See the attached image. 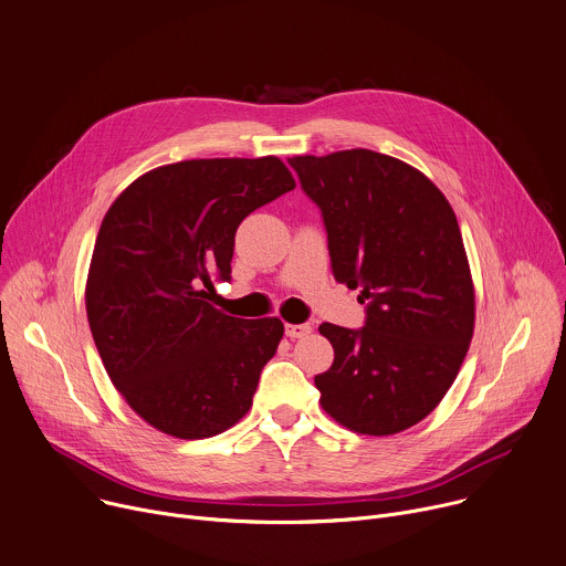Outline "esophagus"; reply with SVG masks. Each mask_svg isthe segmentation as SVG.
Segmentation results:
<instances>
[{"label":"esophagus","instance_id":"esophagus-1","mask_svg":"<svg viewBox=\"0 0 566 566\" xmlns=\"http://www.w3.org/2000/svg\"><path fill=\"white\" fill-rule=\"evenodd\" d=\"M284 332L289 338H304L312 334V325H286Z\"/></svg>","mask_w":566,"mask_h":566}]
</instances>
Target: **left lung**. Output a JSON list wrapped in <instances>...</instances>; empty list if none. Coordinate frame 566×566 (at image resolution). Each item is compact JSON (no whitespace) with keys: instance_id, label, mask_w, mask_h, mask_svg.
Wrapping results in <instances>:
<instances>
[{"instance_id":"1","label":"left lung","mask_w":566,"mask_h":566,"mask_svg":"<svg viewBox=\"0 0 566 566\" xmlns=\"http://www.w3.org/2000/svg\"><path fill=\"white\" fill-rule=\"evenodd\" d=\"M323 212L336 282L368 300L364 329L323 323L334 364L325 413L354 433L392 436L451 388L474 336V282L444 193L416 167L368 148L289 160Z\"/></svg>"}]
</instances>
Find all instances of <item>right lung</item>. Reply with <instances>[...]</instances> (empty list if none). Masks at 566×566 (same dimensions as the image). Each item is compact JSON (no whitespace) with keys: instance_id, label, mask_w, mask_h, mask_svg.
<instances>
[{"instance_id":"1","label":"right lung","mask_w":566,"mask_h":566,"mask_svg":"<svg viewBox=\"0 0 566 566\" xmlns=\"http://www.w3.org/2000/svg\"><path fill=\"white\" fill-rule=\"evenodd\" d=\"M295 180L275 158L185 160L130 182L98 228L85 310L101 361L135 413L167 436L212 438L252 406L280 318L210 302L230 280L234 232Z\"/></svg>"}]
</instances>
